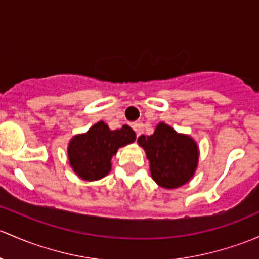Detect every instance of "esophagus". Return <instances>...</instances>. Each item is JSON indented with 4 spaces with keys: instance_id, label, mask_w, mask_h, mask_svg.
I'll list each match as a JSON object with an SVG mask.
<instances>
[{
    "instance_id": "obj_1",
    "label": "esophagus",
    "mask_w": 259,
    "mask_h": 259,
    "mask_svg": "<svg viewBox=\"0 0 259 259\" xmlns=\"http://www.w3.org/2000/svg\"><path fill=\"white\" fill-rule=\"evenodd\" d=\"M132 127L135 130V133H137V135H139V134H140L141 127H143V122H141V121H135V122H133Z\"/></svg>"
}]
</instances>
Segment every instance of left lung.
<instances>
[{"mask_svg": "<svg viewBox=\"0 0 259 259\" xmlns=\"http://www.w3.org/2000/svg\"><path fill=\"white\" fill-rule=\"evenodd\" d=\"M138 143L150 162L151 178L164 189L182 186L194 176L198 164V148L189 135L179 134L160 122L150 137L141 135Z\"/></svg>", "mask_w": 259, "mask_h": 259, "instance_id": "left-lung-1", "label": "left lung"}]
</instances>
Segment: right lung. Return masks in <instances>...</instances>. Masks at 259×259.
Wrapping results in <instances>:
<instances>
[{"label":"right lung","instance_id":"right-lung-1","mask_svg":"<svg viewBox=\"0 0 259 259\" xmlns=\"http://www.w3.org/2000/svg\"><path fill=\"white\" fill-rule=\"evenodd\" d=\"M137 134L129 125L110 130L104 121L94 124L85 134L75 135L68 145L73 171L85 181H95L111 170V157L119 148L134 143Z\"/></svg>","mask_w":259,"mask_h":259}]
</instances>
